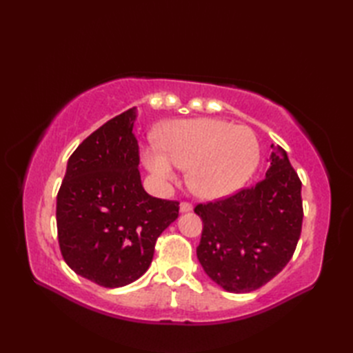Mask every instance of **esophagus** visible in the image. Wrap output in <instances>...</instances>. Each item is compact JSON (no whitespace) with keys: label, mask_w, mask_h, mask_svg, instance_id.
Masks as SVG:
<instances>
[{"label":"esophagus","mask_w":353,"mask_h":353,"mask_svg":"<svg viewBox=\"0 0 353 353\" xmlns=\"http://www.w3.org/2000/svg\"><path fill=\"white\" fill-rule=\"evenodd\" d=\"M192 211V205L188 203V201H182L181 203V212H191Z\"/></svg>","instance_id":"esophagus-1"}]
</instances>
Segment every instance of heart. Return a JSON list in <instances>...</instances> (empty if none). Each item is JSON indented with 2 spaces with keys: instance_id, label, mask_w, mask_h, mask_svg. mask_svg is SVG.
Returning a JSON list of instances; mask_svg holds the SVG:
<instances>
[{
  "instance_id": "obj_1",
  "label": "heart",
  "mask_w": 353,
  "mask_h": 353,
  "mask_svg": "<svg viewBox=\"0 0 353 353\" xmlns=\"http://www.w3.org/2000/svg\"><path fill=\"white\" fill-rule=\"evenodd\" d=\"M157 150L142 161L161 182L174 181V170L188 171L194 194L208 200L232 196L250 181L261 161L259 141L247 127L215 118L177 119L156 133Z\"/></svg>"
}]
</instances>
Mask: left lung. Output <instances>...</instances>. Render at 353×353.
Here are the masks:
<instances>
[{
    "mask_svg": "<svg viewBox=\"0 0 353 353\" xmlns=\"http://www.w3.org/2000/svg\"><path fill=\"white\" fill-rule=\"evenodd\" d=\"M265 179L194 208L201 221L197 258L229 292L261 288L288 264L302 232V182L287 152L272 145Z\"/></svg>",
    "mask_w": 353,
    "mask_h": 353,
    "instance_id": "left-lung-1",
    "label": "left lung"
}]
</instances>
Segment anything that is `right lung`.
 I'll return each mask as SVG.
<instances>
[{
	"label": "right lung",
	"mask_w": 353,
	"mask_h": 353,
	"mask_svg": "<svg viewBox=\"0 0 353 353\" xmlns=\"http://www.w3.org/2000/svg\"><path fill=\"white\" fill-rule=\"evenodd\" d=\"M137 110L109 119L68 159L57 192L62 256L106 288L134 282L152 264L156 239L179 216V201L152 197L141 183Z\"/></svg>",
	"instance_id": "right-lung-1"
}]
</instances>
